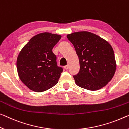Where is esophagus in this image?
<instances>
[{
	"label": "esophagus",
	"mask_w": 129,
	"mask_h": 129,
	"mask_svg": "<svg viewBox=\"0 0 129 129\" xmlns=\"http://www.w3.org/2000/svg\"><path fill=\"white\" fill-rule=\"evenodd\" d=\"M64 68L66 69V70H67V69H68L69 68V64H68L67 65H66V66H64Z\"/></svg>",
	"instance_id": "obj_1"
}]
</instances>
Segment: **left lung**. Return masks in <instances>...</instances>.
Here are the masks:
<instances>
[{
  "mask_svg": "<svg viewBox=\"0 0 129 129\" xmlns=\"http://www.w3.org/2000/svg\"><path fill=\"white\" fill-rule=\"evenodd\" d=\"M74 45L80 61V71L73 76L81 88L97 90L112 80L116 70L112 47L99 36L83 31L67 35Z\"/></svg>",
  "mask_w": 129,
  "mask_h": 129,
  "instance_id": "1",
  "label": "left lung"
}]
</instances>
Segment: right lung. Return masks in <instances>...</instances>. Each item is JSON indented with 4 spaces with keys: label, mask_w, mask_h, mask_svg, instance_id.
Wrapping results in <instances>:
<instances>
[{
    "label": "right lung",
    "mask_w": 129,
    "mask_h": 129,
    "mask_svg": "<svg viewBox=\"0 0 129 129\" xmlns=\"http://www.w3.org/2000/svg\"><path fill=\"white\" fill-rule=\"evenodd\" d=\"M61 36L48 32L33 36L19 52L17 60L18 74L27 88L44 92L58 82L63 69L57 65L52 48Z\"/></svg>",
    "instance_id": "1"
}]
</instances>
